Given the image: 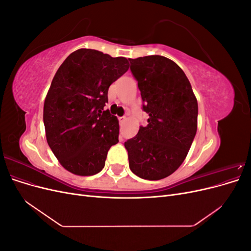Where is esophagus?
<instances>
[{"mask_svg":"<svg viewBox=\"0 0 251 251\" xmlns=\"http://www.w3.org/2000/svg\"><path fill=\"white\" fill-rule=\"evenodd\" d=\"M126 119V116H123V117H119V120L120 121H125Z\"/></svg>","mask_w":251,"mask_h":251,"instance_id":"1","label":"esophagus"}]
</instances>
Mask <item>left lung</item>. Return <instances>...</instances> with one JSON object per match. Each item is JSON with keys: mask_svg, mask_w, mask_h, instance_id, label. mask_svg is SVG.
Masks as SVG:
<instances>
[{"mask_svg": "<svg viewBox=\"0 0 251 251\" xmlns=\"http://www.w3.org/2000/svg\"><path fill=\"white\" fill-rule=\"evenodd\" d=\"M148 125L125 142L128 165L138 177L160 180L184 161L197 132L198 102L183 70L168 57L132 59Z\"/></svg>", "mask_w": 251, "mask_h": 251, "instance_id": "obj_1", "label": "left lung"}]
</instances>
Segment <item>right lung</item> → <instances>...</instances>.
<instances>
[{
  "mask_svg": "<svg viewBox=\"0 0 251 251\" xmlns=\"http://www.w3.org/2000/svg\"><path fill=\"white\" fill-rule=\"evenodd\" d=\"M127 69L126 57L93 49L72 52L58 68L43 118L49 147L67 171L92 176L103 169L119 135L117 117L103 107L109 87Z\"/></svg>",
  "mask_w": 251,
  "mask_h": 251,
  "instance_id": "add662e5",
  "label": "right lung"
}]
</instances>
